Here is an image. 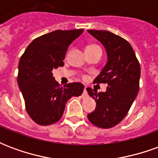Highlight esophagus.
I'll use <instances>...</instances> for the list:
<instances>
[{
	"label": "esophagus",
	"instance_id": "esophagus-1",
	"mask_svg": "<svg viewBox=\"0 0 158 158\" xmlns=\"http://www.w3.org/2000/svg\"><path fill=\"white\" fill-rule=\"evenodd\" d=\"M87 96H88V93H87V89H86V87H85L84 92H83V97H86Z\"/></svg>",
	"mask_w": 158,
	"mask_h": 158
}]
</instances>
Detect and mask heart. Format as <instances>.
<instances>
[{"mask_svg":"<svg viewBox=\"0 0 158 158\" xmlns=\"http://www.w3.org/2000/svg\"><path fill=\"white\" fill-rule=\"evenodd\" d=\"M95 49H101L97 45H89L86 46L85 51H89V50H95ZM84 79H85V76H83Z\"/></svg>","mask_w":158,"mask_h":158,"instance_id":"1","label":"heart"}]
</instances>
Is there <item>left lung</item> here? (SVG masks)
Returning <instances> with one entry per match:
<instances>
[{"mask_svg":"<svg viewBox=\"0 0 158 158\" xmlns=\"http://www.w3.org/2000/svg\"><path fill=\"white\" fill-rule=\"evenodd\" d=\"M88 32L102 42L107 53V63L94 83L108 85L106 92L86 89L96 102V110L88 114V118L96 127L110 129L124 118L137 96L139 62L132 46L122 37L106 30L89 29Z\"/></svg>","mask_w":158,"mask_h":158,"instance_id":"1","label":"left lung"}]
</instances>
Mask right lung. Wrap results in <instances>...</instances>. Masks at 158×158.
<instances>
[{"label": "right lung", "mask_w": 158, "mask_h": 158, "mask_svg": "<svg viewBox=\"0 0 158 158\" xmlns=\"http://www.w3.org/2000/svg\"><path fill=\"white\" fill-rule=\"evenodd\" d=\"M84 29L55 30L33 40L19 60L18 84L25 109L34 122L50 125L62 118L65 104L72 96H81V83L61 87L52 77V70L64 65L69 45Z\"/></svg>", "instance_id": "add662e5"}]
</instances>
